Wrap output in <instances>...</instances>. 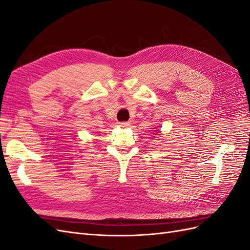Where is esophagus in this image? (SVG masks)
Returning <instances> with one entry per match:
<instances>
[{
	"mask_svg": "<svg viewBox=\"0 0 250 250\" xmlns=\"http://www.w3.org/2000/svg\"><path fill=\"white\" fill-rule=\"evenodd\" d=\"M120 126L123 128H128V127H130V123L129 122H122V123H120Z\"/></svg>",
	"mask_w": 250,
	"mask_h": 250,
	"instance_id": "esophagus-1",
	"label": "esophagus"
}]
</instances>
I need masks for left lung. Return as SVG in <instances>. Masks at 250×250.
<instances>
[{
  "instance_id": "8db88e82",
  "label": "left lung",
  "mask_w": 250,
  "mask_h": 250,
  "mask_svg": "<svg viewBox=\"0 0 250 250\" xmlns=\"http://www.w3.org/2000/svg\"><path fill=\"white\" fill-rule=\"evenodd\" d=\"M153 132H154L155 134H161V131L158 130V129H156V130H153Z\"/></svg>"
}]
</instances>
